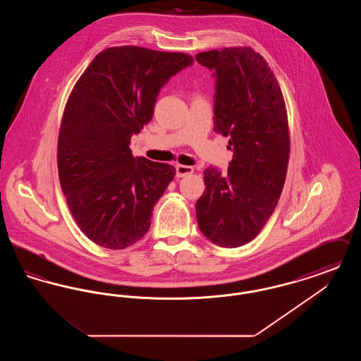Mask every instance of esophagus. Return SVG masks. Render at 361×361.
I'll use <instances>...</instances> for the list:
<instances>
[{
  "mask_svg": "<svg viewBox=\"0 0 361 361\" xmlns=\"http://www.w3.org/2000/svg\"><path fill=\"white\" fill-rule=\"evenodd\" d=\"M193 173V168L192 166H187V165H177L176 166V177H185Z\"/></svg>",
  "mask_w": 361,
  "mask_h": 361,
  "instance_id": "34e87169",
  "label": "esophagus"
}]
</instances>
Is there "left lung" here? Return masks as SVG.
I'll list each match as a JSON object with an SVG mask.
<instances>
[{"instance_id": "1", "label": "left lung", "mask_w": 361, "mask_h": 361, "mask_svg": "<svg viewBox=\"0 0 361 361\" xmlns=\"http://www.w3.org/2000/svg\"><path fill=\"white\" fill-rule=\"evenodd\" d=\"M215 77L214 131L230 137L226 174L208 166L196 202L200 231L222 247L253 240L274 214L284 187L290 133L281 89L267 61L250 47L200 52Z\"/></svg>"}]
</instances>
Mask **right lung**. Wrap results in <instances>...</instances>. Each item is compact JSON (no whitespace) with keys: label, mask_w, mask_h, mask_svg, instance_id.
Masks as SVG:
<instances>
[{"label":"right lung","mask_w":361,"mask_h":361,"mask_svg":"<svg viewBox=\"0 0 361 361\" xmlns=\"http://www.w3.org/2000/svg\"><path fill=\"white\" fill-rule=\"evenodd\" d=\"M193 63L183 52L111 47L96 55L70 93L58 137V171L86 237L119 250L140 240L176 174L134 157L131 137L153 119L161 87Z\"/></svg>","instance_id":"1"}]
</instances>
